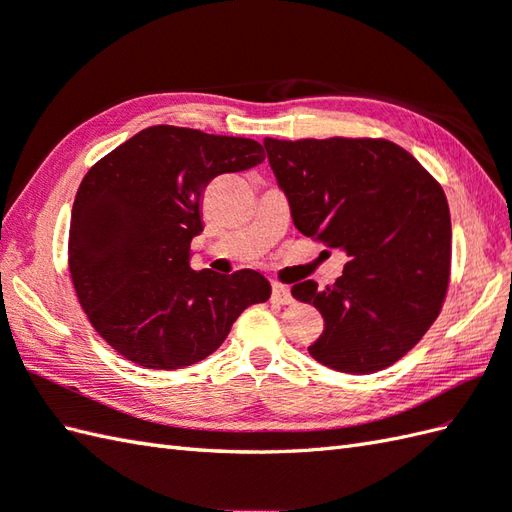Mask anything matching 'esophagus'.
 <instances>
[{"instance_id":"1","label":"esophagus","mask_w":512,"mask_h":512,"mask_svg":"<svg viewBox=\"0 0 512 512\" xmlns=\"http://www.w3.org/2000/svg\"><path fill=\"white\" fill-rule=\"evenodd\" d=\"M272 303H279V305H290L292 303V294H290L288 285H281V283L272 285Z\"/></svg>"}]
</instances>
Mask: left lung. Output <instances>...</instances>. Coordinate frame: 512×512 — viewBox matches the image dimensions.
<instances>
[{
	"instance_id": "left-lung-1",
	"label": "left lung",
	"mask_w": 512,
	"mask_h": 512,
	"mask_svg": "<svg viewBox=\"0 0 512 512\" xmlns=\"http://www.w3.org/2000/svg\"><path fill=\"white\" fill-rule=\"evenodd\" d=\"M294 227L347 255L325 290L292 285L325 329L307 347L334 371L366 375L401 360L441 314L451 220L443 187L386 139H264Z\"/></svg>"
}]
</instances>
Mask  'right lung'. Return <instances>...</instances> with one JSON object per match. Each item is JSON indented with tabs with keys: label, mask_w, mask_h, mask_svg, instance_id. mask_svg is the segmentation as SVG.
<instances>
[{
	"label": "right lung",
	"mask_w": 512,
	"mask_h": 512,
	"mask_svg": "<svg viewBox=\"0 0 512 512\" xmlns=\"http://www.w3.org/2000/svg\"><path fill=\"white\" fill-rule=\"evenodd\" d=\"M264 161L244 137L150 126L82 178L71 209L69 272L93 329L126 360L154 371L216 351L248 305L270 299L255 270H192L202 192L220 174Z\"/></svg>",
	"instance_id": "add662e5"
}]
</instances>
